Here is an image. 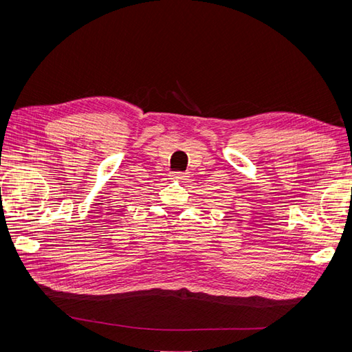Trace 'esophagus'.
I'll return each mask as SVG.
<instances>
[{
    "label": "esophagus",
    "mask_w": 352,
    "mask_h": 352,
    "mask_svg": "<svg viewBox=\"0 0 352 352\" xmlns=\"http://www.w3.org/2000/svg\"><path fill=\"white\" fill-rule=\"evenodd\" d=\"M188 177V173L185 172H173L172 173V179H176V180H185Z\"/></svg>",
    "instance_id": "1"
}]
</instances>
